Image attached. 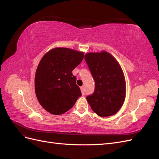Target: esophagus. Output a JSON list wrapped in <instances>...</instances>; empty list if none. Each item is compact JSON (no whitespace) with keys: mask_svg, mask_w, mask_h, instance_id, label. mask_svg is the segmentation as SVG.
Returning a JSON list of instances; mask_svg holds the SVG:
<instances>
[{"mask_svg":"<svg viewBox=\"0 0 159 159\" xmlns=\"http://www.w3.org/2000/svg\"><path fill=\"white\" fill-rule=\"evenodd\" d=\"M81 93H82V95H85V88H84V87H81Z\"/></svg>","mask_w":159,"mask_h":159,"instance_id":"obj_1","label":"esophagus"}]
</instances>
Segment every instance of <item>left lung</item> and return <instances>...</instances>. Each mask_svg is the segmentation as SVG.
I'll list each match as a JSON object with an SVG mask.
<instances>
[{
    "label": "left lung",
    "mask_w": 159,
    "mask_h": 159,
    "mask_svg": "<svg viewBox=\"0 0 159 159\" xmlns=\"http://www.w3.org/2000/svg\"><path fill=\"white\" fill-rule=\"evenodd\" d=\"M85 60L95 81L93 94L87 99L93 111L101 117L116 113L125 98V80L121 66L107 52L88 53Z\"/></svg>",
    "instance_id": "left-lung-1"
}]
</instances>
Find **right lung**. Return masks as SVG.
Listing matches in <instances>:
<instances>
[{
    "mask_svg": "<svg viewBox=\"0 0 159 159\" xmlns=\"http://www.w3.org/2000/svg\"><path fill=\"white\" fill-rule=\"evenodd\" d=\"M83 52L56 48L43 56L35 75V92L48 112L61 115L74 106L81 92L73 71L83 60Z\"/></svg>",
    "mask_w": 159,
    "mask_h": 159,
    "instance_id": "obj_1",
    "label": "right lung"
}]
</instances>
